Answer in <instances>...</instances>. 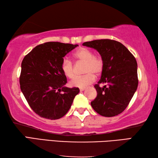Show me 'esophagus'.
Here are the masks:
<instances>
[{
  "label": "esophagus",
  "mask_w": 158,
  "mask_h": 158,
  "mask_svg": "<svg viewBox=\"0 0 158 158\" xmlns=\"http://www.w3.org/2000/svg\"><path fill=\"white\" fill-rule=\"evenodd\" d=\"M85 90V88H82V89H80V91H84Z\"/></svg>",
  "instance_id": "34e87169"
}]
</instances>
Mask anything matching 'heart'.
<instances>
[{"mask_svg": "<svg viewBox=\"0 0 158 158\" xmlns=\"http://www.w3.org/2000/svg\"><path fill=\"white\" fill-rule=\"evenodd\" d=\"M74 58L79 62L84 63V73L82 77H76L69 82L71 87L85 88L95 81V76L100 75L103 70L104 62L100 56H94V53L88 48L81 47L74 53ZM61 70L64 75L69 79L74 76V68L73 63L68 59H64L61 63Z\"/></svg>", "mask_w": 158, "mask_h": 158, "instance_id": "b5f03b06", "label": "heart"}]
</instances>
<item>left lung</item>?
Wrapping results in <instances>:
<instances>
[{"mask_svg":"<svg viewBox=\"0 0 158 158\" xmlns=\"http://www.w3.org/2000/svg\"><path fill=\"white\" fill-rule=\"evenodd\" d=\"M82 44L97 50L104 62L101 78L94 86L97 97L90 105L101 116H117L127 107L137 89V60L123 44L112 40H97ZM102 83L106 85L101 88Z\"/></svg>","mask_w":158,"mask_h":158,"instance_id":"obj_1","label":"left lung"}]
</instances>
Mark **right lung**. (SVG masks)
Instances as JSON below:
<instances>
[{
    "label": "right lung",
    "instance_id": "obj_1",
    "mask_svg": "<svg viewBox=\"0 0 158 158\" xmlns=\"http://www.w3.org/2000/svg\"><path fill=\"white\" fill-rule=\"evenodd\" d=\"M78 44L49 42L37 45L23 58L20 88L31 108L44 118H62L70 109L78 88L65 86L61 63Z\"/></svg>",
    "mask_w": 158,
    "mask_h": 158
}]
</instances>
